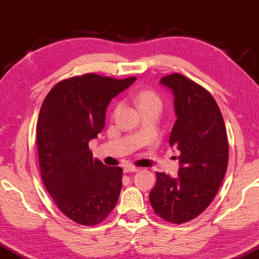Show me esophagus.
<instances>
[{"label": "esophagus", "mask_w": 259, "mask_h": 259, "mask_svg": "<svg viewBox=\"0 0 259 259\" xmlns=\"http://www.w3.org/2000/svg\"><path fill=\"white\" fill-rule=\"evenodd\" d=\"M139 169H140V168L132 166V164H127V166H125V168H123L125 173H136V171H138Z\"/></svg>", "instance_id": "1"}]
</instances>
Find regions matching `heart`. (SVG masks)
Masks as SVG:
<instances>
[{"label":"heart","mask_w":259,"mask_h":259,"mask_svg":"<svg viewBox=\"0 0 259 259\" xmlns=\"http://www.w3.org/2000/svg\"><path fill=\"white\" fill-rule=\"evenodd\" d=\"M133 98L136 104L140 107L142 113L147 111H152V110L160 112L161 108H162V104H163L162 98H161L159 93L154 91L153 89H149V88L140 89L139 91L136 92V95H134ZM119 108H120V103H117L113 107L114 114L119 111Z\"/></svg>","instance_id":"heart-1"}]
</instances>
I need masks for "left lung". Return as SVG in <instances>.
<instances>
[{
    "label": "left lung",
    "instance_id": "left-lung-1",
    "mask_svg": "<svg viewBox=\"0 0 259 259\" xmlns=\"http://www.w3.org/2000/svg\"><path fill=\"white\" fill-rule=\"evenodd\" d=\"M173 90L178 119L169 145L180 151L178 178L156 171L149 202L156 215L182 224L203 212L216 196L226 175L229 146L219 105L203 86L180 73L161 78Z\"/></svg>",
    "mask_w": 259,
    "mask_h": 259
}]
</instances>
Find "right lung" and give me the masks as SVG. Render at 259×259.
I'll return each mask as SVG.
<instances>
[{
    "label": "right lung",
    "instance_id": "obj_1",
    "mask_svg": "<svg viewBox=\"0 0 259 259\" xmlns=\"http://www.w3.org/2000/svg\"><path fill=\"white\" fill-rule=\"evenodd\" d=\"M136 80L86 73L61 80L48 93L37 120L40 176L66 217L81 226L102 223L115 207L122 168L93 157L89 142L102 132L112 98Z\"/></svg>",
    "mask_w": 259,
    "mask_h": 259
}]
</instances>
